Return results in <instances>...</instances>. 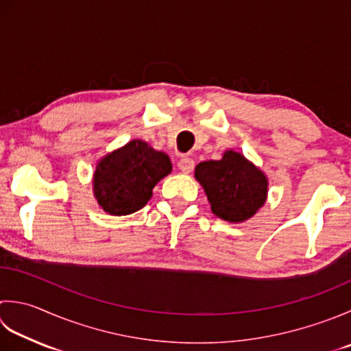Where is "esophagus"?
Segmentation results:
<instances>
[{"label": "esophagus", "mask_w": 351, "mask_h": 351, "mask_svg": "<svg viewBox=\"0 0 351 351\" xmlns=\"http://www.w3.org/2000/svg\"><path fill=\"white\" fill-rule=\"evenodd\" d=\"M178 169L184 171V173H190V171L195 169V161L191 160V158H181V160L178 161Z\"/></svg>", "instance_id": "34e87169"}]
</instances>
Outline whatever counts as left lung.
Returning <instances> with one entry per match:
<instances>
[{
  "label": "left lung",
  "instance_id": "8db88e82",
  "mask_svg": "<svg viewBox=\"0 0 351 351\" xmlns=\"http://www.w3.org/2000/svg\"><path fill=\"white\" fill-rule=\"evenodd\" d=\"M211 211L228 222H243L265 204L267 180L254 164L237 152L223 154L219 161L199 162L195 169Z\"/></svg>",
  "mask_w": 351,
  "mask_h": 351
}]
</instances>
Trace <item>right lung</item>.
I'll use <instances>...</instances> for the list:
<instances>
[{"label":"right lung","mask_w":351,"mask_h":351,"mask_svg":"<svg viewBox=\"0 0 351 351\" xmlns=\"http://www.w3.org/2000/svg\"><path fill=\"white\" fill-rule=\"evenodd\" d=\"M171 171L169 156L141 140L106 155L94 173V195L109 215L126 216L141 210L156 182Z\"/></svg>","instance_id":"1"}]
</instances>
